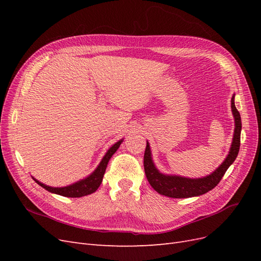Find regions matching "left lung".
I'll use <instances>...</instances> for the list:
<instances>
[{
    "mask_svg": "<svg viewBox=\"0 0 261 261\" xmlns=\"http://www.w3.org/2000/svg\"><path fill=\"white\" fill-rule=\"evenodd\" d=\"M231 108L235 120V129L232 146L226 159L220 167L210 175L202 178H187L176 175H164L158 171L151 159V152L147 141L144 154V168L149 184L160 195L171 197V198H189V197L200 196L215 188L222 179L226 170L235 161L240 151L242 121L241 115L234 103V96L231 100Z\"/></svg>",
    "mask_w": 261,
    "mask_h": 261,
    "instance_id": "8db88e82",
    "label": "left lung"
}]
</instances>
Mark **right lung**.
I'll return each mask as SVG.
<instances>
[{
	"label": "right lung",
	"instance_id": "1",
	"mask_svg": "<svg viewBox=\"0 0 261 261\" xmlns=\"http://www.w3.org/2000/svg\"><path fill=\"white\" fill-rule=\"evenodd\" d=\"M122 141L123 140L117 141L116 144H114L111 148L108 150V152L103 156V159H102V161L98 165V168L94 170L92 174H90L85 179L77 181V183H75L73 185H69L66 187H50V186H46V185L40 183V181L35 179V178L34 179L36 180V183H38L41 187L46 189L48 192L64 196V197H72V198H76V197H83L86 195L92 194L96 192L98 187L100 186L102 178H103V175H105L108 162L110 159H111V156L116 152V150L122 144Z\"/></svg>",
	"mask_w": 261,
	"mask_h": 261
}]
</instances>
